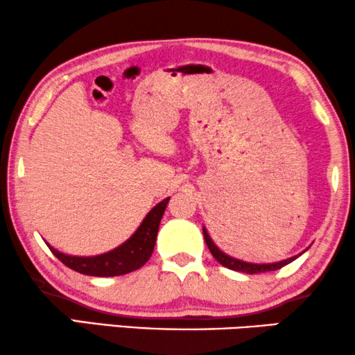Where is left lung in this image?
I'll return each instance as SVG.
<instances>
[{"mask_svg": "<svg viewBox=\"0 0 355 355\" xmlns=\"http://www.w3.org/2000/svg\"><path fill=\"white\" fill-rule=\"evenodd\" d=\"M202 233H204V239H206V244H207L209 251L212 252V256L216 257L217 262H220L223 267L230 268V270L249 273V275H254V273H263V272L278 270V268L288 266L289 262H293L294 259H297L299 256H301V254H304V251H302L301 254H297V256H293V257H289V259H284V261L273 262V263H252V262H246V261H239V259L228 256V254L223 252L222 249H218L217 244L212 241L211 236H209L206 227H202ZM306 251H307V249H306Z\"/></svg>", "mask_w": 355, "mask_h": 355, "instance_id": "obj_1", "label": "left lung"}]
</instances>
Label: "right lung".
Returning <instances> with one entry per match:
<instances>
[{"label":"right lung","instance_id":"obj_1","mask_svg":"<svg viewBox=\"0 0 355 355\" xmlns=\"http://www.w3.org/2000/svg\"><path fill=\"white\" fill-rule=\"evenodd\" d=\"M171 198H166L164 201L156 204L148 216L143 218L141 225L137 228L132 236H130L125 243L117 246L112 251L99 254V256H69V254L59 252L58 249L53 246L51 252L61 261L64 266H67L72 270L83 275L89 277H119L125 275L133 270H138L144 263L149 261L151 254L154 251V244H156L159 223L166 212L167 202Z\"/></svg>","mask_w":355,"mask_h":355}]
</instances>
